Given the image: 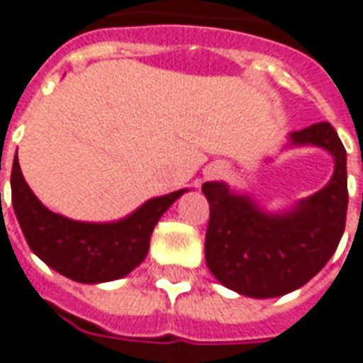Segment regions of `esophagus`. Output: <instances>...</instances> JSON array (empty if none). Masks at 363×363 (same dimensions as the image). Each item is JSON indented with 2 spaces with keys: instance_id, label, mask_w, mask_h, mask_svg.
<instances>
[{
  "instance_id": "esophagus-1",
  "label": "esophagus",
  "mask_w": 363,
  "mask_h": 363,
  "mask_svg": "<svg viewBox=\"0 0 363 363\" xmlns=\"http://www.w3.org/2000/svg\"><path fill=\"white\" fill-rule=\"evenodd\" d=\"M216 174H223V169H221V167L216 169Z\"/></svg>"
}]
</instances>
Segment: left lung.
Listing matches in <instances>:
<instances>
[{"label":"left lung","mask_w":363,"mask_h":363,"mask_svg":"<svg viewBox=\"0 0 363 363\" xmlns=\"http://www.w3.org/2000/svg\"><path fill=\"white\" fill-rule=\"evenodd\" d=\"M291 146H319L335 160L331 181L279 213L225 182H203L209 202L206 264L230 291L275 298L304 286L331 259L346 223V150L329 123L291 133Z\"/></svg>","instance_id":"obj_1"}]
</instances>
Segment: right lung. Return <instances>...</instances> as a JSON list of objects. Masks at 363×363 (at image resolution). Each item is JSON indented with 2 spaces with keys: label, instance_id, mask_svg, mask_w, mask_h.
<instances>
[{
  "label": "right lung",
  "instance_id": "1",
  "mask_svg": "<svg viewBox=\"0 0 363 363\" xmlns=\"http://www.w3.org/2000/svg\"><path fill=\"white\" fill-rule=\"evenodd\" d=\"M184 192L189 189L152 198L119 221H74L50 211L34 196L17 155L11 169L13 209L30 250L63 277L86 284L115 281L138 267L147 254L154 227Z\"/></svg>",
  "mask_w": 363,
  "mask_h": 363
}]
</instances>
